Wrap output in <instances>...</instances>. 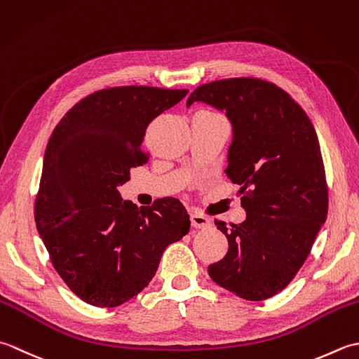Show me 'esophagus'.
I'll return each instance as SVG.
<instances>
[{"label": "esophagus", "mask_w": 359, "mask_h": 359, "mask_svg": "<svg viewBox=\"0 0 359 359\" xmlns=\"http://www.w3.org/2000/svg\"><path fill=\"white\" fill-rule=\"evenodd\" d=\"M190 222H192V226L196 229L209 228V226L212 224L206 215H201V214H198V212H194V214L190 215Z\"/></svg>", "instance_id": "obj_1"}]
</instances>
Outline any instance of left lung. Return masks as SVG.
I'll return each instance as SVG.
<instances>
[{"instance_id": "obj_1", "label": "left lung", "mask_w": 359, "mask_h": 359, "mask_svg": "<svg viewBox=\"0 0 359 359\" xmlns=\"http://www.w3.org/2000/svg\"><path fill=\"white\" fill-rule=\"evenodd\" d=\"M224 111L232 127L228 178L238 184L246 220L228 226L224 257L210 279L246 301H265L292 280L325 223L328 192L313 123L288 93L259 79L201 85L187 107Z\"/></svg>"}]
</instances>
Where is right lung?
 I'll return each instance as SVG.
<instances>
[{
    "label": "right lung",
    "instance_id": "1",
    "mask_svg": "<svg viewBox=\"0 0 359 359\" xmlns=\"http://www.w3.org/2000/svg\"><path fill=\"white\" fill-rule=\"evenodd\" d=\"M187 90L108 88L82 99L49 137L35 200L36 231L55 271L86 304L111 309L141 292L161 255L190 229L186 208L122 200L118 187L147 163L149 123Z\"/></svg>",
    "mask_w": 359,
    "mask_h": 359
}]
</instances>
